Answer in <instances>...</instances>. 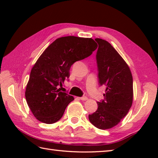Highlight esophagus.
<instances>
[{"instance_id":"1","label":"esophagus","mask_w":158,"mask_h":158,"mask_svg":"<svg viewBox=\"0 0 158 158\" xmlns=\"http://www.w3.org/2000/svg\"><path fill=\"white\" fill-rule=\"evenodd\" d=\"M79 99L81 100H88V98L86 97V96H83V97H81V98H79Z\"/></svg>"}]
</instances>
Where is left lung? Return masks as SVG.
<instances>
[{"label":"left lung","instance_id":"obj_1","mask_svg":"<svg viewBox=\"0 0 158 158\" xmlns=\"http://www.w3.org/2000/svg\"><path fill=\"white\" fill-rule=\"evenodd\" d=\"M99 84L106 86L104 100L97 111L89 115L90 122L100 130L116 126L126 116L133 100V79L129 66L105 40L96 38Z\"/></svg>","mask_w":158,"mask_h":158}]
</instances>
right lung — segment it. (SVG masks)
Instances as JSON below:
<instances>
[{
  "label": "right lung",
  "instance_id": "obj_1",
  "mask_svg": "<svg viewBox=\"0 0 158 158\" xmlns=\"http://www.w3.org/2000/svg\"><path fill=\"white\" fill-rule=\"evenodd\" d=\"M97 47L92 38L67 36L56 39L44 51L31 69L25 92L29 108L38 121L52 124L62 118L74 98L58 88L69 78L73 63L89 57Z\"/></svg>",
  "mask_w": 158,
  "mask_h": 158
}]
</instances>
